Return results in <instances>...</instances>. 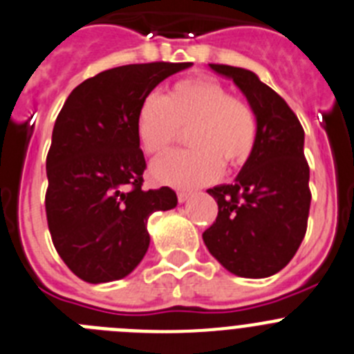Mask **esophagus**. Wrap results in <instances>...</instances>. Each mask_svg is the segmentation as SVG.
Masks as SVG:
<instances>
[{
	"instance_id": "34e87169",
	"label": "esophagus",
	"mask_w": 354,
	"mask_h": 354,
	"mask_svg": "<svg viewBox=\"0 0 354 354\" xmlns=\"http://www.w3.org/2000/svg\"><path fill=\"white\" fill-rule=\"evenodd\" d=\"M189 196L191 193H187V191H179V193H177V200H179V203H184Z\"/></svg>"
}]
</instances>
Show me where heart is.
I'll use <instances>...</instances> for the list:
<instances>
[{
    "label": "heart",
    "instance_id": "obj_1",
    "mask_svg": "<svg viewBox=\"0 0 354 354\" xmlns=\"http://www.w3.org/2000/svg\"><path fill=\"white\" fill-rule=\"evenodd\" d=\"M180 129H187L186 142L193 149L168 152L151 167L158 183L175 187L212 183L223 165L241 167L258 140V119L251 105L207 77L180 80L165 98L149 95L138 106L137 135L147 154L167 151Z\"/></svg>",
    "mask_w": 354,
    "mask_h": 354
}]
</instances>
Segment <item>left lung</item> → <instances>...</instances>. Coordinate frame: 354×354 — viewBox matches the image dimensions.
<instances>
[{
    "label": "left lung",
    "instance_id": "left-lung-1",
    "mask_svg": "<svg viewBox=\"0 0 354 354\" xmlns=\"http://www.w3.org/2000/svg\"><path fill=\"white\" fill-rule=\"evenodd\" d=\"M210 68L245 95L258 119V140L235 183L207 189L219 210L203 242L232 274L268 277L290 263L307 232L310 189L304 128L288 103L252 71L228 64Z\"/></svg>",
    "mask_w": 354,
    "mask_h": 354
}]
</instances>
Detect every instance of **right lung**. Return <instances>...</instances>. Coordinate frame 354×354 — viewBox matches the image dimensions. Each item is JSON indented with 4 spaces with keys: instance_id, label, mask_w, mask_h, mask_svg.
Returning <instances> with one entry per match:
<instances>
[{
    "instance_id": "right-lung-1",
    "label": "right lung",
    "mask_w": 354,
    "mask_h": 354,
    "mask_svg": "<svg viewBox=\"0 0 354 354\" xmlns=\"http://www.w3.org/2000/svg\"><path fill=\"white\" fill-rule=\"evenodd\" d=\"M191 63L126 64L84 80L64 102L47 154L48 232L66 267L91 284L126 277L142 261L147 219L177 205L174 189H144L138 106Z\"/></svg>"
}]
</instances>
